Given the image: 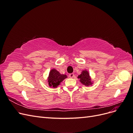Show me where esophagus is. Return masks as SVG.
<instances>
[{"mask_svg": "<svg viewBox=\"0 0 133 133\" xmlns=\"http://www.w3.org/2000/svg\"><path fill=\"white\" fill-rule=\"evenodd\" d=\"M69 76L70 78H73L74 77V74L73 73H71V74H70L69 75Z\"/></svg>", "mask_w": 133, "mask_h": 133, "instance_id": "1", "label": "esophagus"}]
</instances>
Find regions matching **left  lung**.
<instances>
[{"mask_svg": "<svg viewBox=\"0 0 133 133\" xmlns=\"http://www.w3.org/2000/svg\"><path fill=\"white\" fill-rule=\"evenodd\" d=\"M78 78L80 79V82L85 86L89 87L93 84V81L91 80L89 72L87 70H82L81 74L78 75Z\"/></svg>", "mask_w": 133, "mask_h": 133, "instance_id": "left-lung-1", "label": "left lung"}]
</instances>
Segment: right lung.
Listing matches in <instances>:
<instances>
[{"mask_svg":"<svg viewBox=\"0 0 133 133\" xmlns=\"http://www.w3.org/2000/svg\"><path fill=\"white\" fill-rule=\"evenodd\" d=\"M67 77L66 75L61 74L55 69H52L47 78L48 85L52 88H57Z\"/></svg>","mask_w":133,"mask_h":133,"instance_id":"1","label":"right lung"}]
</instances>
